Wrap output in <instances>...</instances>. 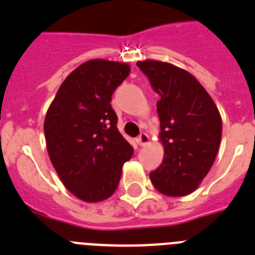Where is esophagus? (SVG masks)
I'll return each instance as SVG.
<instances>
[{
	"label": "esophagus",
	"mask_w": 255,
	"mask_h": 255,
	"mask_svg": "<svg viewBox=\"0 0 255 255\" xmlns=\"http://www.w3.org/2000/svg\"><path fill=\"white\" fill-rule=\"evenodd\" d=\"M148 141H150V137L146 134V133H141L137 138V142H138L139 146H144V144H147Z\"/></svg>",
	"instance_id": "34e87169"
}]
</instances>
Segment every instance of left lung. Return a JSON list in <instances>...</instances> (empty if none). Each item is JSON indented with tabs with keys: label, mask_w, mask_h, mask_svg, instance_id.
<instances>
[{
	"label": "left lung",
	"mask_w": 255,
	"mask_h": 255,
	"mask_svg": "<svg viewBox=\"0 0 255 255\" xmlns=\"http://www.w3.org/2000/svg\"><path fill=\"white\" fill-rule=\"evenodd\" d=\"M159 94L160 141L164 160L150 173L160 193L188 196L198 188L216 159L222 121L216 104L198 80L185 70L161 61L137 62Z\"/></svg>",
	"instance_id": "obj_1"
}]
</instances>
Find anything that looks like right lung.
<instances>
[{
  "label": "right lung",
  "mask_w": 255,
  "mask_h": 255,
  "mask_svg": "<svg viewBox=\"0 0 255 255\" xmlns=\"http://www.w3.org/2000/svg\"><path fill=\"white\" fill-rule=\"evenodd\" d=\"M123 62L91 59L62 82L44 121L49 159L73 196L94 203L116 192L133 148L117 128L112 95L129 75Z\"/></svg>",
  "instance_id": "add662e5"
}]
</instances>
